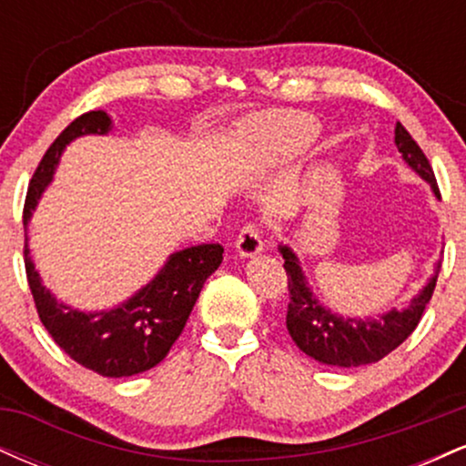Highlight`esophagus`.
Wrapping results in <instances>:
<instances>
[{
	"label": "esophagus",
	"instance_id": "obj_1",
	"mask_svg": "<svg viewBox=\"0 0 466 466\" xmlns=\"http://www.w3.org/2000/svg\"><path fill=\"white\" fill-rule=\"evenodd\" d=\"M263 248V232H260V228L256 226V223H248V226L240 229L237 237V249L243 258L260 254Z\"/></svg>",
	"mask_w": 466,
	"mask_h": 466
}]
</instances>
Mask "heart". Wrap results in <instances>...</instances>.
Instances as JSON below:
<instances>
[{
	"label": "heart",
	"instance_id": "b5f03b06",
	"mask_svg": "<svg viewBox=\"0 0 466 466\" xmlns=\"http://www.w3.org/2000/svg\"><path fill=\"white\" fill-rule=\"evenodd\" d=\"M260 137L276 155L289 157L304 151L315 137V127L309 117L296 114H276L265 117L260 125Z\"/></svg>",
	"mask_w": 466,
	"mask_h": 466
}]
</instances>
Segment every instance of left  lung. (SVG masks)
<instances>
[{"mask_svg": "<svg viewBox=\"0 0 466 466\" xmlns=\"http://www.w3.org/2000/svg\"><path fill=\"white\" fill-rule=\"evenodd\" d=\"M394 144L399 153L422 179L430 181L431 188L438 197L434 168L430 159L422 153V148L416 144L400 122L394 129ZM280 254L285 258L287 271V287H289V307H287V330L291 339L302 352L318 360L319 363L335 368H357L368 366L383 357L390 355L394 349H399L408 337L414 333L419 326L425 307L431 300V293L436 289L438 280V265L436 274L427 282L419 296L411 300L408 309H392L386 315H379L372 319H355L341 318L333 311L322 307L309 289V282L304 280V274L298 265L296 254L287 245H280Z\"/></svg>", "mask_w": 466, "mask_h": 466, "instance_id": "1", "label": "left lung"}]
</instances>
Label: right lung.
Wrapping results in <instances>:
<instances>
[{
    "instance_id": "1",
    "label": "right lung",
    "mask_w": 466,
    "mask_h": 466,
    "mask_svg": "<svg viewBox=\"0 0 466 466\" xmlns=\"http://www.w3.org/2000/svg\"><path fill=\"white\" fill-rule=\"evenodd\" d=\"M109 129L111 120L105 111H89L67 125L50 144L30 179L24 203V228H28L32 210L50 184L66 144L87 133L103 136ZM24 258L36 313L58 349L83 368L117 379L151 370L168 355L170 346L188 322L203 282L221 265L223 248L218 243H206L175 251L164 269L129 302L100 313H80L58 304L41 285L28 256V245H24Z\"/></svg>"
}]
</instances>
